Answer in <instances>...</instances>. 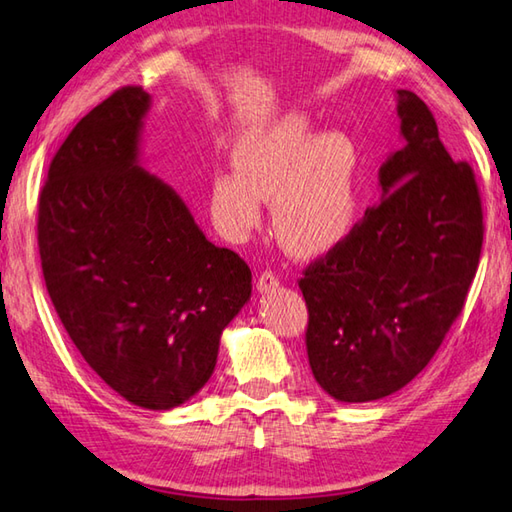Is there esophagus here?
<instances>
[{
  "label": "esophagus",
  "mask_w": 512,
  "mask_h": 512,
  "mask_svg": "<svg viewBox=\"0 0 512 512\" xmlns=\"http://www.w3.org/2000/svg\"><path fill=\"white\" fill-rule=\"evenodd\" d=\"M280 287V280H277V275H273L271 271H264L262 275L257 277V291L259 293H271Z\"/></svg>",
  "instance_id": "esophagus-1"
}]
</instances>
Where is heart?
<instances>
[{
    "label": "heart",
    "mask_w": 512,
    "mask_h": 512,
    "mask_svg": "<svg viewBox=\"0 0 512 512\" xmlns=\"http://www.w3.org/2000/svg\"><path fill=\"white\" fill-rule=\"evenodd\" d=\"M237 173L212 180V214L232 241L262 223L273 203L275 237L296 257L323 255L350 235L363 192L361 153L348 135L323 131L305 112L250 128L232 151Z\"/></svg>",
    "instance_id": "obj_1"
}]
</instances>
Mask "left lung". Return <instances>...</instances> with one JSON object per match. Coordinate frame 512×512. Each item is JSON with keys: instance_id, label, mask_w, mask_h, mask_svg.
Here are the masks:
<instances>
[{"instance_id": "left-lung-1", "label": "left lung", "mask_w": 512, "mask_h": 512, "mask_svg": "<svg viewBox=\"0 0 512 512\" xmlns=\"http://www.w3.org/2000/svg\"><path fill=\"white\" fill-rule=\"evenodd\" d=\"M395 99L402 146L379 167V205L300 280L311 372L345 404L420 375L463 311L483 244L470 164L447 153L427 103Z\"/></svg>"}]
</instances>
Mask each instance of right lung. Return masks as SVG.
<instances>
[{"label":"right lung","mask_w":512,"mask_h":512,"mask_svg":"<svg viewBox=\"0 0 512 512\" xmlns=\"http://www.w3.org/2000/svg\"><path fill=\"white\" fill-rule=\"evenodd\" d=\"M149 108V92L121 88L74 126L42 187L38 246L49 298L88 366L131 404L169 411L210 381L253 275L144 169Z\"/></svg>","instance_id":"right-lung-1"}]
</instances>
